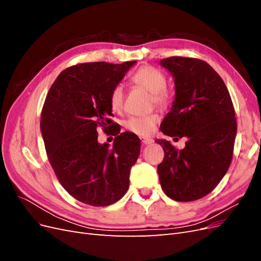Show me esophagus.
Listing matches in <instances>:
<instances>
[{
    "label": "esophagus",
    "instance_id": "obj_1",
    "mask_svg": "<svg viewBox=\"0 0 261 261\" xmlns=\"http://www.w3.org/2000/svg\"><path fill=\"white\" fill-rule=\"evenodd\" d=\"M141 143H143L144 145H151L153 143V139H151V138H143V139H141Z\"/></svg>",
    "mask_w": 261,
    "mask_h": 261
}]
</instances>
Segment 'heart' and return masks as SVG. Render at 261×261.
Listing matches in <instances>:
<instances>
[{"label": "heart", "instance_id": "obj_1", "mask_svg": "<svg viewBox=\"0 0 261 261\" xmlns=\"http://www.w3.org/2000/svg\"><path fill=\"white\" fill-rule=\"evenodd\" d=\"M132 83L151 93V98L156 106L165 107L169 103L171 96L170 92L165 88L167 77L159 68L153 66H144L139 68L132 76ZM123 102V87L117 85L110 94V105L114 111H118L122 109ZM158 122H159V115L155 113L146 116H132L125 122V127L138 136L148 137L153 134Z\"/></svg>", "mask_w": 261, "mask_h": 261}]
</instances>
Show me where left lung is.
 Masks as SVG:
<instances>
[{"label":"left lung","instance_id":"left-lung-1","mask_svg":"<svg viewBox=\"0 0 261 261\" xmlns=\"http://www.w3.org/2000/svg\"><path fill=\"white\" fill-rule=\"evenodd\" d=\"M160 65L174 78L175 89L160 129L187 141L176 150L169 140H155L164 150L158 174L170 198L193 201L212 192L230 167L238 129L234 108L222 78L208 63L173 57Z\"/></svg>","mask_w":261,"mask_h":261}]
</instances>
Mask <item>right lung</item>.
Instances as JSON below:
<instances>
[{
    "instance_id": "1",
    "label": "right lung",
    "mask_w": 261,
    "mask_h": 261,
    "mask_svg": "<svg viewBox=\"0 0 261 261\" xmlns=\"http://www.w3.org/2000/svg\"><path fill=\"white\" fill-rule=\"evenodd\" d=\"M136 63L96 62L66 68L44 101L40 128L49 161L65 191L90 206H109L122 198L139 156L135 134L116 129L110 147L99 144L97 133L98 126L115 127L110 120V94Z\"/></svg>"
}]
</instances>
